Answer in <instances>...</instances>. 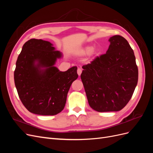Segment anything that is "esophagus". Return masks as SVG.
<instances>
[{
	"label": "esophagus",
	"instance_id": "34e87169",
	"mask_svg": "<svg viewBox=\"0 0 153 153\" xmlns=\"http://www.w3.org/2000/svg\"><path fill=\"white\" fill-rule=\"evenodd\" d=\"M82 72V69L81 68H78V69H77V73H78V75H79V76H80Z\"/></svg>",
	"mask_w": 153,
	"mask_h": 153
}]
</instances>
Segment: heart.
Wrapping results in <instances>:
<instances>
[{
    "label": "heart",
    "mask_w": 153,
    "mask_h": 153,
    "mask_svg": "<svg viewBox=\"0 0 153 153\" xmlns=\"http://www.w3.org/2000/svg\"><path fill=\"white\" fill-rule=\"evenodd\" d=\"M93 50L94 47L92 46H87L80 51L79 53L81 55H89L93 52Z\"/></svg>",
    "instance_id": "heart-1"
}]
</instances>
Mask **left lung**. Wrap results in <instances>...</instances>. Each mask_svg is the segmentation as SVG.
<instances>
[{"label":"left lung","mask_w":153,"mask_h":153,"mask_svg":"<svg viewBox=\"0 0 153 153\" xmlns=\"http://www.w3.org/2000/svg\"><path fill=\"white\" fill-rule=\"evenodd\" d=\"M109 41L106 53L83 66L80 75L90 106L100 112L123 109L138 82L135 57L128 41L115 35Z\"/></svg>","instance_id":"obj_1"}]
</instances>
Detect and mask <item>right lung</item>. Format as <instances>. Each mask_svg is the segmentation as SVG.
<instances>
[{"label": "right lung", "instance_id": "obj_1", "mask_svg": "<svg viewBox=\"0 0 153 153\" xmlns=\"http://www.w3.org/2000/svg\"><path fill=\"white\" fill-rule=\"evenodd\" d=\"M52 46L47 41L31 39L23 46L16 62L14 79L18 96L25 107L35 114L61 112L69 88L78 76L76 66L66 71L54 66L62 55Z\"/></svg>", "mask_w": 153, "mask_h": 153}]
</instances>
